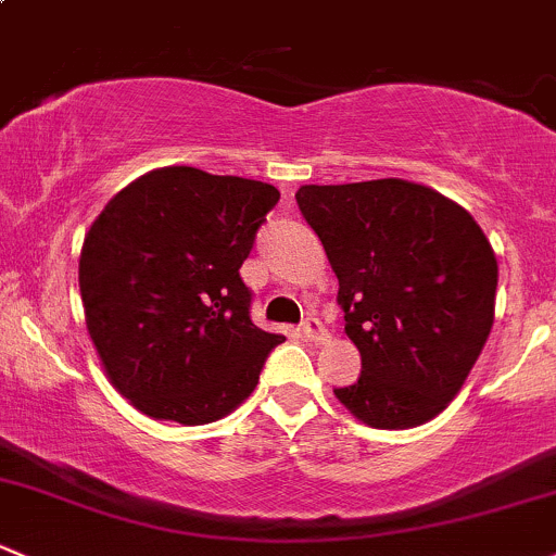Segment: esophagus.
Here are the masks:
<instances>
[{
  "label": "esophagus",
  "mask_w": 556,
  "mask_h": 556,
  "mask_svg": "<svg viewBox=\"0 0 556 556\" xmlns=\"http://www.w3.org/2000/svg\"><path fill=\"white\" fill-rule=\"evenodd\" d=\"M302 333L309 339V342H326V339H328L326 326L320 324L318 318H307V320H304V324H302Z\"/></svg>",
  "instance_id": "1"
}]
</instances>
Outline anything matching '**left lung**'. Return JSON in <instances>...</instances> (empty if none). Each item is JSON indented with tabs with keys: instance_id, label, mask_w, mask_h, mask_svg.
Wrapping results in <instances>:
<instances>
[{
	"instance_id": "obj_1",
	"label": "left lung",
	"mask_w": 556,
	"mask_h": 556,
	"mask_svg": "<svg viewBox=\"0 0 556 556\" xmlns=\"http://www.w3.org/2000/svg\"><path fill=\"white\" fill-rule=\"evenodd\" d=\"M302 217L339 278L344 331L361 352L355 384L333 395L376 429L434 419L488 342L498 262L464 206L397 177L302 185Z\"/></svg>"
}]
</instances>
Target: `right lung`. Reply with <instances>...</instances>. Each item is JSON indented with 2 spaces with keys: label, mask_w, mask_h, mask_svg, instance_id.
Segmentation results:
<instances>
[{
  "label": "right lung",
  "mask_w": 556,
  "mask_h": 556,
  "mask_svg": "<svg viewBox=\"0 0 556 556\" xmlns=\"http://www.w3.org/2000/svg\"><path fill=\"white\" fill-rule=\"evenodd\" d=\"M273 185L161 166L105 204L85 236L79 289L111 384L164 421H217L254 392L280 333L249 318L241 265Z\"/></svg>",
  "instance_id": "obj_1"
}]
</instances>
